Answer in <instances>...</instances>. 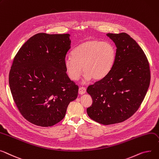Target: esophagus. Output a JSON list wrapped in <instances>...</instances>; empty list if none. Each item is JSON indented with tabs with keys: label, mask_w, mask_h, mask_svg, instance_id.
<instances>
[{
	"label": "esophagus",
	"mask_w": 159,
	"mask_h": 159,
	"mask_svg": "<svg viewBox=\"0 0 159 159\" xmlns=\"http://www.w3.org/2000/svg\"><path fill=\"white\" fill-rule=\"evenodd\" d=\"M86 93V89L85 88L80 87L79 89V94H84Z\"/></svg>",
	"instance_id": "esophagus-1"
}]
</instances>
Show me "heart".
I'll use <instances>...</instances> for the list:
<instances>
[{
  "label": "heart",
  "mask_w": 159,
  "mask_h": 159,
  "mask_svg": "<svg viewBox=\"0 0 159 159\" xmlns=\"http://www.w3.org/2000/svg\"><path fill=\"white\" fill-rule=\"evenodd\" d=\"M71 56L66 57L64 61L65 67L71 80H78L83 70L84 82L91 79L99 81L105 79L111 71L116 51L114 46L109 42L91 39L84 41L74 48Z\"/></svg>",
  "instance_id": "1"
}]
</instances>
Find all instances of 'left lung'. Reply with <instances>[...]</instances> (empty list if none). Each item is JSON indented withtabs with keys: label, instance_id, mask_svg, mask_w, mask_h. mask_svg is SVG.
Masks as SVG:
<instances>
[{
	"label": "left lung",
	"instance_id": "1",
	"mask_svg": "<svg viewBox=\"0 0 159 159\" xmlns=\"http://www.w3.org/2000/svg\"><path fill=\"white\" fill-rule=\"evenodd\" d=\"M116 47L114 66L105 79L88 88L93 100L89 117L103 125L123 122L137 111L148 89L150 71L140 46L129 34L108 33Z\"/></svg>",
	"mask_w": 159,
	"mask_h": 159
}]
</instances>
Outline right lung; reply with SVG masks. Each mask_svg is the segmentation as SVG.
<instances>
[{
	"label": "right lung",
	"instance_id": "right-lung-1",
	"mask_svg": "<svg viewBox=\"0 0 159 159\" xmlns=\"http://www.w3.org/2000/svg\"><path fill=\"white\" fill-rule=\"evenodd\" d=\"M70 48V34L39 33L16 55L9 72L10 90L19 111L31 123L56 125L77 98L79 87L68 77L64 64Z\"/></svg>",
	"mask_w": 159,
	"mask_h": 159
}]
</instances>
